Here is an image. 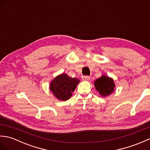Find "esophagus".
Wrapping results in <instances>:
<instances>
[{
    "mask_svg": "<svg viewBox=\"0 0 150 150\" xmlns=\"http://www.w3.org/2000/svg\"><path fill=\"white\" fill-rule=\"evenodd\" d=\"M90 79V76H82V80L83 81H88Z\"/></svg>",
    "mask_w": 150,
    "mask_h": 150,
    "instance_id": "1",
    "label": "esophagus"
}]
</instances>
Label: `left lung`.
Instances as JSON below:
<instances>
[{
	"label": "left lung",
	"instance_id": "8db88e82",
	"mask_svg": "<svg viewBox=\"0 0 150 150\" xmlns=\"http://www.w3.org/2000/svg\"><path fill=\"white\" fill-rule=\"evenodd\" d=\"M94 85L96 89L102 96H108L114 92L115 84L113 79L106 76H102L101 78L96 79Z\"/></svg>",
	"mask_w": 150,
	"mask_h": 150
}]
</instances>
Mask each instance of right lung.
Listing matches in <instances>:
<instances>
[{"instance_id":"obj_1","label":"right lung","mask_w":150,"mask_h":150,"mask_svg":"<svg viewBox=\"0 0 150 150\" xmlns=\"http://www.w3.org/2000/svg\"><path fill=\"white\" fill-rule=\"evenodd\" d=\"M79 80L71 78L66 74H62L55 78L50 85V90L59 100L66 101L71 97Z\"/></svg>"}]
</instances>
